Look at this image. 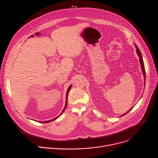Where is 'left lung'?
Instances as JSON below:
<instances>
[{
    "label": "left lung",
    "mask_w": 158,
    "mask_h": 158,
    "mask_svg": "<svg viewBox=\"0 0 158 158\" xmlns=\"http://www.w3.org/2000/svg\"><path fill=\"white\" fill-rule=\"evenodd\" d=\"M134 45H135V47H136V52H137V54H138V56H139V62H140V64H141V69H142V71H143V75H144V80H145V79H146V72H145L144 65V62H143V57H142L141 53V52H140V50L139 49V48H138V46H136V44H134ZM145 82H146V81H144V85H145ZM132 108H133V107H132ZM132 108H131V109H129L127 112H126L125 114H124L121 115V116H123L124 115H125L126 114H127V112H129L132 109Z\"/></svg>",
    "instance_id": "8db88e82"
}]
</instances>
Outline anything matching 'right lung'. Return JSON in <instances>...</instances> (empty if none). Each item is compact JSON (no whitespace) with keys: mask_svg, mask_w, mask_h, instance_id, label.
<instances>
[{"mask_svg":"<svg viewBox=\"0 0 158 158\" xmlns=\"http://www.w3.org/2000/svg\"><path fill=\"white\" fill-rule=\"evenodd\" d=\"M71 87H72V85H71L69 87H68V89H67V93H66V98H65V106H64V109L62 110V111L61 112V113H60V114L59 115V116H57L56 118H54V119H51V120H48V121H39V123H50V122H52V121H54V120H56V119H57L60 115H62V114L64 112V111L65 110V108H66V107H67V97H68V94H69V91H70V89H71Z\"/></svg>","mask_w":158,"mask_h":158,"instance_id":"obj_1","label":"right lung"}]
</instances>
